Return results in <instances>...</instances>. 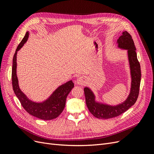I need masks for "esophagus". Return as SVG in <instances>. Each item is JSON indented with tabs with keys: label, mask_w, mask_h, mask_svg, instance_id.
<instances>
[{
	"label": "esophagus",
	"mask_w": 154,
	"mask_h": 154,
	"mask_svg": "<svg viewBox=\"0 0 154 154\" xmlns=\"http://www.w3.org/2000/svg\"><path fill=\"white\" fill-rule=\"evenodd\" d=\"M87 83V78L85 76H81L78 78L76 80V83L79 85H83Z\"/></svg>",
	"instance_id": "obj_1"
}]
</instances>
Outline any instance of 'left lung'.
<instances>
[{
    "mask_svg": "<svg viewBox=\"0 0 154 154\" xmlns=\"http://www.w3.org/2000/svg\"><path fill=\"white\" fill-rule=\"evenodd\" d=\"M118 49L127 51L130 69V88L129 94L125 101L117 105H110L97 100L94 92L90 87H85L84 92L86 105L91 113L100 119H109L123 114L130 108L137 99L141 83V67L137 60L136 49L132 36L127 31H123L116 42Z\"/></svg>",
    "mask_w": 154,
    "mask_h": 154,
    "instance_id": "1",
    "label": "left lung"
}]
</instances>
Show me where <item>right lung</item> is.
<instances>
[{
	"mask_svg": "<svg viewBox=\"0 0 154 154\" xmlns=\"http://www.w3.org/2000/svg\"><path fill=\"white\" fill-rule=\"evenodd\" d=\"M28 38L29 31H27L18 45L13 58L11 77L13 91L24 109L31 116L43 120L54 119L58 117L63 110L67 97L74 87V83L72 80H69L60 85L43 101H35L29 98L21 91L17 75V52L26 43Z\"/></svg>",
	"mask_w": 154,
	"mask_h": 154,
	"instance_id": "1",
	"label": "right lung"
}]
</instances>
